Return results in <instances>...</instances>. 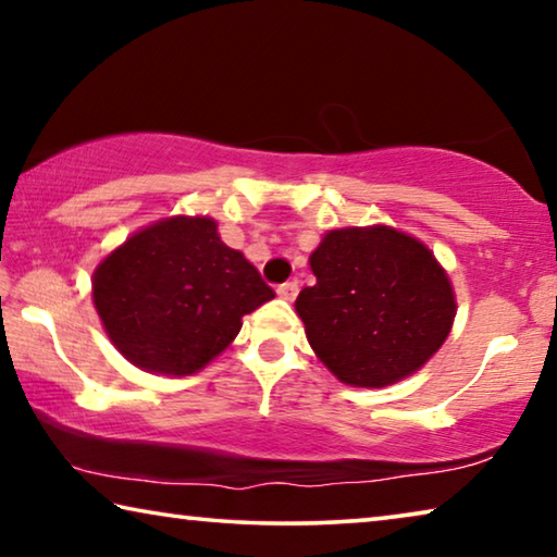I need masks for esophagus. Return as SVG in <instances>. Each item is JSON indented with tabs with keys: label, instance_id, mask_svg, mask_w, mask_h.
I'll return each instance as SVG.
<instances>
[{
	"label": "esophagus",
	"instance_id": "1",
	"mask_svg": "<svg viewBox=\"0 0 557 557\" xmlns=\"http://www.w3.org/2000/svg\"><path fill=\"white\" fill-rule=\"evenodd\" d=\"M297 292H299V285L297 282H285V285H280L277 287V295L285 299V301H292L297 297Z\"/></svg>",
	"mask_w": 557,
	"mask_h": 557
}]
</instances>
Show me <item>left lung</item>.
Segmentation results:
<instances>
[{
    "label": "left lung",
    "instance_id": "left-lung-1",
    "mask_svg": "<svg viewBox=\"0 0 557 557\" xmlns=\"http://www.w3.org/2000/svg\"><path fill=\"white\" fill-rule=\"evenodd\" d=\"M317 277L295 301L307 342L338 381L383 388L422 369L457 314L445 268L391 225L329 231L309 256Z\"/></svg>",
    "mask_w": 557,
    "mask_h": 557
}]
</instances>
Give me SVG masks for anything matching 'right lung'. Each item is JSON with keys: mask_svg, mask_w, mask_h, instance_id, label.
<instances>
[{"mask_svg": "<svg viewBox=\"0 0 557 557\" xmlns=\"http://www.w3.org/2000/svg\"><path fill=\"white\" fill-rule=\"evenodd\" d=\"M275 297L206 215L137 231L92 272L110 342L137 369L191 375L231 346L243 317Z\"/></svg>", "mask_w": 557, "mask_h": 557, "instance_id": "obj_1", "label": "right lung"}]
</instances>
